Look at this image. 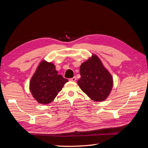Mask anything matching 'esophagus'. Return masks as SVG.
<instances>
[{
	"instance_id": "1",
	"label": "esophagus",
	"mask_w": 148,
	"mask_h": 148,
	"mask_svg": "<svg viewBox=\"0 0 148 148\" xmlns=\"http://www.w3.org/2000/svg\"><path fill=\"white\" fill-rule=\"evenodd\" d=\"M70 81H71V82H75L76 80H77V78H76V77H73V78H70Z\"/></svg>"
}]
</instances>
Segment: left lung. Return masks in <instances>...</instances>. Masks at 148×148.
Wrapping results in <instances>:
<instances>
[{
	"label": "left lung",
	"mask_w": 148,
	"mask_h": 148,
	"mask_svg": "<svg viewBox=\"0 0 148 148\" xmlns=\"http://www.w3.org/2000/svg\"><path fill=\"white\" fill-rule=\"evenodd\" d=\"M81 78L78 84L82 90L95 101H104L113 86L112 75L103 66L99 57L93 54L80 66Z\"/></svg>",
	"instance_id": "8db88e82"
}]
</instances>
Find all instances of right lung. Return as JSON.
I'll use <instances>...</instances> for the list:
<instances>
[{
    "label": "right lung",
    "instance_id": "add662e5",
    "mask_svg": "<svg viewBox=\"0 0 148 148\" xmlns=\"http://www.w3.org/2000/svg\"><path fill=\"white\" fill-rule=\"evenodd\" d=\"M68 79L58 75L52 63L43 60L31 79L29 88L34 99L40 104H49L60 92Z\"/></svg>",
    "mask_w": 148,
    "mask_h": 148
}]
</instances>
